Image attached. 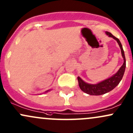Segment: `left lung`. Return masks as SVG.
I'll use <instances>...</instances> for the list:
<instances>
[{
	"instance_id": "1",
	"label": "left lung",
	"mask_w": 133,
	"mask_h": 133,
	"mask_svg": "<svg viewBox=\"0 0 133 133\" xmlns=\"http://www.w3.org/2000/svg\"><path fill=\"white\" fill-rule=\"evenodd\" d=\"M105 33L109 37H112V38L116 40L120 46L121 54H122V58L124 59V63L116 74H114L110 78L100 81L97 84H90V83H86L80 77H78L79 87L80 89L83 92L90 95H103L112 91L120 83L122 77H123L124 74L125 69H126V58H125L124 52L121 42L119 39L112 35L109 32L106 31Z\"/></svg>"
}]
</instances>
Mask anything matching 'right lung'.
<instances>
[{
	"label": "right lung",
	"mask_w": 133,
	"mask_h": 133,
	"mask_svg": "<svg viewBox=\"0 0 133 133\" xmlns=\"http://www.w3.org/2000/svg\"><path fill=\"white\" fill-rule=\"evenodd\" d=\"M50 90H46V91H45V92H44V93H46V92H49V91H50Z\"/></svg>",
	"instance_id": "add662e5"
}]
</instances>
